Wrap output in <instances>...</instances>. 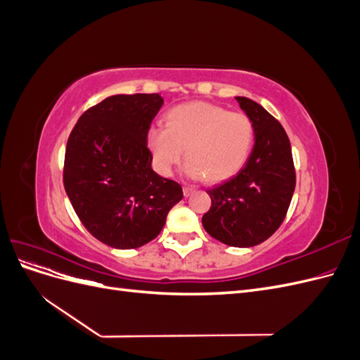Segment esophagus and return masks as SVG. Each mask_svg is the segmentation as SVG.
<instances>
[{"label": "esophagus", "instance_id": "esophagus-1", "mask_svg": "<svg viewBox=\"0 0 360 360\" xmlns=\"http://www.w3.org/2000/svg\"><path fill=\"white\" fill-rule=\"evenodd\" d=\"M195 189L192 188V186H184L183 188V193H184V197H189V195L193 192Z\"/></svg>", "mask_w": 360, "mask_h": 360}]
</instances>
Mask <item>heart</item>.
I'll use <instances>...</instances> for the list:
<instances>
[{
  "label": "heart",
  "mask_w": 360,
  "mask_h": 360,
  "mask_svg": "<svg viewBox=\"0 0 360 360\" xmlns=\"http://www.w3.org/2000/svg\"><path fill=\"white\" fill-rule=\"evenodd\" d=\"M254 138V123L246 114L230 112L207 102H192L172 108L165 127L151 126L147 146L162 176H171L186 150L184 174L188 177L221 181L240 171L252 150Z\"/></svg>",
  "instance_id": "obj_1"
}]
</instances>
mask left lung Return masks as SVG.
I'll return each instance as SVG.
<instances>
[{
  "mask_svg": "<svg viewBox=\"0 0 360 360\" xmlns=\"http://www.w3.org/2000/svg\"><path fill=\"white\" fill-rule=\"evenodd\" d=\"M236 101L252 120L255 144L234 177L207 191L212 205L202 216V226L228 246L250 248L267 240L284 222L296 171L290 139L278 120L248 97Z\"/></svg>",
  "mask_w": 360,
  "mask_h": 360,
  "instance_id": "8db88e82",
  "label": "left lung"
}]
</instances>
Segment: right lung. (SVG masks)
Returning a JSON list of instances; mask_svg holds the SVG:
<instances>
[{
    "instance_id": "add662e5",
    "label": "right lung",
    "mask_w": 360,
    "mask_h": 360,
    "mask_svg": "<svg viewBox=\"0 0 360 360\" xmlns=\"http://www.w3.org/2000/svg\"><path fill=\"white\" fill-rule=\"evenodd\" d=\"M163 105L155 94H117L86 110L68 139L63 181L79 221L115 249L162 231L181 186L151 169L147 132Z\"/></svg>"
}]
</instances>
